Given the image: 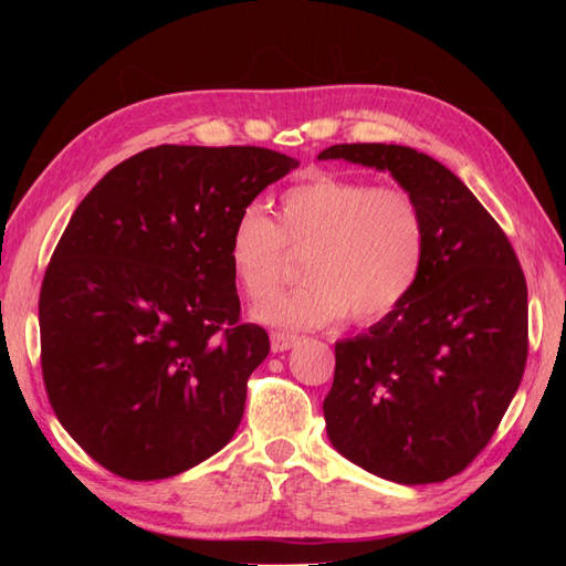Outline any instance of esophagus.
Wrapping results in <instances>:
<instances>
[{
	"mask_svg": "<svg viewBox=\"0 0 566 566\" xmlns=\"http://www.w3.org/2000/svg\"><path fill=\"white\" fill-rule=\"evenodd\" d=\"M298 335H292V333H284V331H272L270 333V345H272V353H284L290 350V347L298 345Z\"/></svg>",
	"mask_w": 566,
	"mask_h": 566,
	"instance_id": "obj_1",
	"label": "esophagus"
}]
</instances>
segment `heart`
<instances>
[{
  "label": "heart",
  "instance_id": "1",
  "mask_svg": "<svg viewBox=\"0 0 566 566\" xmlns=\"http://www.w3.org/2000/svg\"><path fill=\"white\" fill-rule=\"evenodd\" d=\"M428 248L423 203L401 185L321 175L290 187L276 223L258 203L235 216L228 264L250 302L271 295L285 275V250H307L310 282L255 308L264 323L318 328L347 311L359 326L387 318L416 290Z\"/></svg>",
  "mask_w": 566,
  "mask_h": 566
}]
</instances>
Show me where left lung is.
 Returning a JSON list of instances; mask_svg holds the SVG:
<instances>
[{"mask_svg":"<svg viewBox=\"0 0 566 566\" xmlns=\"http://www.w3.org/2000/svg\"><path fill=\"white\" fill-rule=\"evenodd\" d=\"M318 158L389 170L428 221L411 296L367 333L335 343L323 401L328 438L381 479L444 482L494 438L523 379L527 286L518 255L462 179L426 153L340 143Z\"/></svg>","mask_w":566,"mask_h":566,"instance_id":"8db88e82","label":"left lung"}]
</instances>
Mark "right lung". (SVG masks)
I'll return each instance as SVG.
<instances>
[{
  "label": "right lung",
  "instance_id": "obj_1",
  "mask_svg": "<svg viewBox=\"0 0 566 566\" xmlns=\"http://www.w3.org/2000/svg\"><path fill=\"white\" fill-rule=\"evenodd\" d=\"M296 165L165 143L118 163L72 213L41 284L43 384L72 440L116 476H175L233 438L270 338L240 323L228 235Z\"/></svg>",
  "mask_w": 566,
  "mask_h": 566
}]
</instances>
